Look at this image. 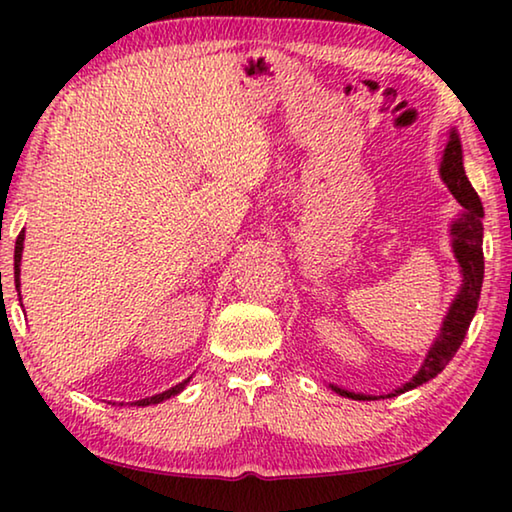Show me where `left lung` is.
I'll use <instances>...</instances> for the list:
<instances>
[{"instance_id": "left-lung-1", "label": "left lung", "mask_w": 512, "mask_h": 512, "mask_svg": "<svg viewBox=\"0 0 512 512\" xmlns=\"http://www.w3.org/2000/svg\"><path fill=\"white\" fill-rule=\"evenodd\" d=\"M22 248H24V228L20 232V237H17L15 241V289H17V296H20V264H22ZM22 300V298H20ZM189 381V379H187ZM185 381V384H187ZM185 384H178L176 388H171V391H164L160 395H153V397H146V400H140L135 402L137 406H149V404H160L164 400H169L171 395H178L180 391H183Z\"/></svg>"}]
</instances>
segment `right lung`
I'll use <instances>...</instances> for the list:
<instances>
[{
    "label": "right lung",
    "instance_id": "add662e5",
    "mask_svg": "<svg viewBox=\"0 0 512 512\" xmlns=\"http://www.w3.org/2000/svg\"><path fill=\"white\" fill-rule=\"evenodd\" d=\"M440 176H443L445 185L449 187V192L454 194L458 205L463 207L461 219L452 223V250L458 266H461L463 284H461V291L456 293L452 307L447 311L438 339L433 341V345L429 348L427 359H424L418 375H415L411 381H406L402 388H397L395 393H388L386 397H397L400 393L413 391V388L427 384L429 379L436 377L438 372L452 361L456 350L461 348V343L467 334V327H470L472 318L476 314V305H479L481 284H483V248H481L483 205H481L479 194L474 192V187L465 176L463 155H461V146L458 144H449V149H445V158H443V164H440ZM334 391H339L343 397H352V400H363V402L379 400V397L384 400V395L379 397L359 395V393L341 391V388H334Z\"/></svg>",
    "mask_w": 512,
    "mask_h": 512
}]
</instances>
